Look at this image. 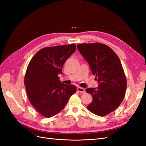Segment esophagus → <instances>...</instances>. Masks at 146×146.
<instances>
[{"label": "esophagus", "instance_id": "esophagus-1", "mask_svg": "<svg viewBox=\"0 0 146 146\" xmlns=\"http://www.w3.org/2000/svg\"><path fill=\"white\" fill-rule=\"evenodd\" d=\"M77 91L79 92H80V93H85V89H84V88H82V87H78L77 88Z\"/></svg>", "mask_w": 146, "mask_h": 146}]
</instances>
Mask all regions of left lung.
Returning a JSON list of instances; mask_svg holds the SVG:
<instances>
[{
  "label": "left lung",
  "mask_w": 146,
  "mask_h": 146,
  "mask_svg": "<svg viewBox=\"0 0 146 146\" xmlns=\"http://www.w3.org/2000/svg\"><path fill=\"white\" fill-rule=\"evenodd\" d=\"M77 48L98 80V88H88L92 101L87 109L99 116L115 110L125 97L127 80L121 61L111 48L101 43L79 44Z\"/></svg>",
  "instance_id": "left-lung-1"
}]
</instances>
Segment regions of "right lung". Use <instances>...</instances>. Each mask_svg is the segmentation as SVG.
Returning a JSON list of instances; mask_svg holds the SVG:
<instances>
[{
    "instance_id": "1",
    "label": "right lung",
    "mask_w": 146,
    "mask_h": 146,
    "mask_svg": "<svg viewBox=\"0 0 146 146\" xmlns=\"http://www.w3.org/2000/svg\"><path fill=\"white\" fill-rule=\"evenodd\" d=\"M75 44L43 48L30 60L24 84L31 104L42 116L50 117L63 110L76 86L60 81L59 74L69 57L76 51Z\"/></svg>"
}]
</instances>
